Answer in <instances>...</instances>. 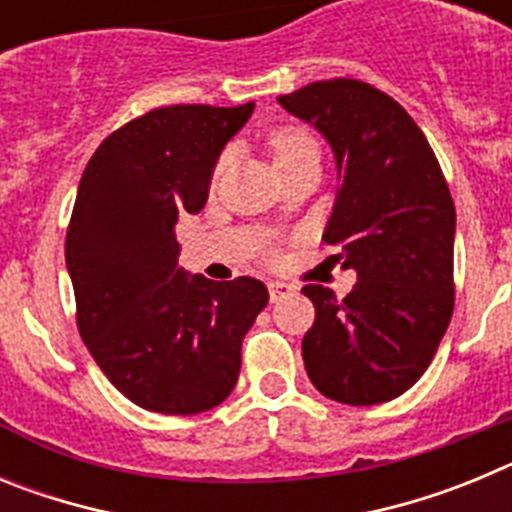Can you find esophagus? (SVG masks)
<instances>
[{
    "label": "esophagus",
    "mask_w": 512,
    "mask_h": 512,
    "mask_svg": "<svg viewBox=\"0 0 512 512\" xmlns=\"http://www.w3.org/2000/svg\"><path fill=\"white\" fill-rule=\"evenodd\" d=\"M292 292H295V287H292V284H287V282H269V297H271V302H279L282 300V297H287V295H292Z\"/></svg>",
    "instance_id": "obj_1"
}]
</instances>
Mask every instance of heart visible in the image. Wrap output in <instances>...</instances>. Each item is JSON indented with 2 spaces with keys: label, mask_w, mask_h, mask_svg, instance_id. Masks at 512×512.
I'll return each mask as SVG.
<instances>
[{
  "label": "heart",
  "mask_w": 512,
  "mask_h": 512,
  "mask_svg": "<svg viewBox=\"0 0 512 512\" xmlns=\"http://www.w3.org/2000/svg\"><path fill=\"white\" fill-rule=\"evenodd\" d=\"M266 148H269L271 161H274L277 171L307 161V158L320 161L318 138L302 128H277L266 138Z\"/></svg>",
  "instance_id": "1"
}]
</instances>
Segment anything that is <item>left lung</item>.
Instances as JSON below:
<instances>
[{"label": "left lung", "mask_w": 512, "mask_h": 512, "mask_svg": "<svg viewBox=\"0 0 512 512\" xmlns=\"http://www.w3.org/2000/svg\"><path fill=\"white\" fill-rule=\"evenodd\" d=\"M279 104L333 148L341 184L323 238L359 277L341 300L302 287L315 305L307 377L343 405L395 400L423 377L454 312L449 184L413 117L364 81H312Z\"/></svg>", "instance_id": "1"}]
</instances>
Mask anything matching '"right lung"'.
<instances>
[{"label": "right lung", "instance_id": "add662e5", "mask_svg": "<svg viewBox=\"0 0 512 512\" xmlns=\"http://www.w3.org/2000/svg\"><path fill=\"white\" fill-rule=\"evenodd\" d=\"M253 115L174 104L135 117L89 158L66 233L76 323L104 377L140 408L197 415L233 392L264 282L179 269L174 225L205 207L225 143Z\"/></svg>", "mask_w": 512, "mask_h": 512}]
</instances>
